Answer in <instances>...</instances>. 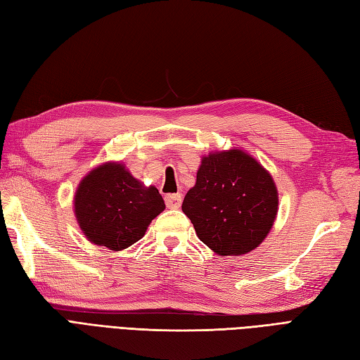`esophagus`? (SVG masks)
Returning a JSON list of instances; mask_svg holds the SVG:
<instances>
[{"label":"esophagus","mask_w":360,"mask_h":360,"mask_svg":"<svg viewBox=\"0 0 360 360\" xmlns=\"http://www.w3.org/2000/svg\"><path fill=\"white\" fill-rule=\"evenodd\" d=\"M165 203L169 209H179L181 205V195L180 194H168L165 197Z\"/></svg>","instance_id":"esophagus-1"}]
</instances>
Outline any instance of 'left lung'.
Here are the masks:
<instances>
[{
    "label": "left lung",
    "instance_id": "left-lung-1",
    "mask_svg": "<svg viewBox=\"0 0 360 360\" xmlns=\"http://www.w3.org/2000/svg\"><path fill=\"white\" fill-rule=\"evenodd\" d=\"M181 210L198 238L220 257L244 255L266 240L278 214L270 172L243 150L203 155Z\"/></svg>",
    "mask_w": 360,
    "mask_h": 360
}]
</instances>
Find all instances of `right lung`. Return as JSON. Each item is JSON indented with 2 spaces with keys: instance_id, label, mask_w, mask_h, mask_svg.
Listing matches in <instances>:
<instances>
[{
  "instance_id": "add662e5",
  "label": "right lung",
  "mask_w": 360,
  "mask_h": 360,
  "mask_svg": "<svg viewBox=\"0 0 360 360\" xmlns=\"http://www.w3.org/2000/svg\"><path fill=\"white\" fill-rule=\"evenodd\" d=\"M75 215L86 240L119 252L133 246L165 210L155 186H145L122 162H105L79 181Z\"/></svg>"
}]
</instances>
